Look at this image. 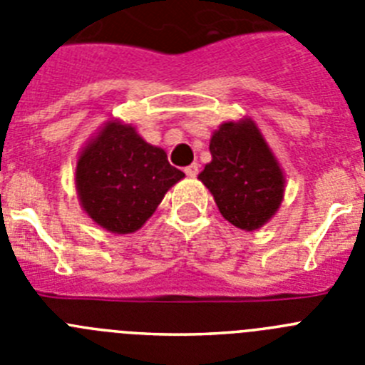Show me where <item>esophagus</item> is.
<instances>
[{"label": "esophagus", "instance_id": "1", "mask_svg": "<svg viewBox=\"0 0 365 365\" xmlns=\"http://www.w3.org/2000/svg\"><path fill=\"white\" fill-rule=\"evenodd\" d=\"M185 173L188 177H195L199 173V164L193 163V164H190V166H186L185 168Z\"/></svg>", "mask_w": 365, "mask_h": 365}]
</instances>
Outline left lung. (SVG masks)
I'll return each mask as SVG.
<instances>
[{
	"instance_id": "8db88e82",
	"label": "left lung",
	"mask_w": 365,
	"mask_h": 365,
	"mask_svg": "<svg viewBox=\"0 0 365 365\" xmlns=\"http://www.w3.org/2000/svg\"><path fill=\"white\" fill-rule=\"evenodd\" d=\"M212 160L199 180L219 212L241 230L263 227L283 201L285 177L252 118L225 122L210 138Z\"/></svg>"
}]
</instances>
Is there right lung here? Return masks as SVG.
I'll return each mask as SVG.
<instances>
[{"mask_svg": "<svg viewBox=\"0 0 365 365\" xmlns=\"http://www.w3.org/2000/svg\"><path fill=\"white\" fill-rule=\"evenodd\" d=\"M185 173L131 124L109 120L80 151L74 185L86 214L113 234H131L153 215Z\"/></svg>", "mask_w": 365, "mask_h": 365, "instance_id": "1", "label": "right lung"}]
</instances>
